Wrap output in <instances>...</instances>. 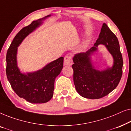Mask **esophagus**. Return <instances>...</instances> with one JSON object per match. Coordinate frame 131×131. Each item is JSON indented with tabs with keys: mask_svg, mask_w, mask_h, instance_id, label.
<instances>
[{
	"mask_svg": "<svg viewBox=\"0 0 131 131\" xmlns=\"http://www.w3.org/2000/svg\"><path fill=\"white\" fill-rule=\"evenodd\" d=\"M64 64L65 66H71L72 64V58L70 55H67L64 57Z\"/></svg>",
	"mask_w": 131,
	"mask_h": 131,
	"instance_id": "1",
	"label": "esophagus"
}]
</instances>
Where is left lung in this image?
<instances>
[{
    "mask_svg": "<svg viewBox=\"0 0 131 131\" xmlns=\"http://www.w3.org/2000/svg\"><path fill=\"white\" fill-rule=\"evenodd\" d=\"M100 44L106 46L114 60L113 67L103 71L94 69L90 57ZM73 60V81L77 92L82 96L99 99L107 95L117 86L122 76V55L117 37L105 23L103 24L94 46L86 52L76 54Z\"/></svg>",
    "mask_w": 131,
    "mask_h": 131,
    "instance_id": "8db88e82",
    "label": "left lung"
}]
</instances>
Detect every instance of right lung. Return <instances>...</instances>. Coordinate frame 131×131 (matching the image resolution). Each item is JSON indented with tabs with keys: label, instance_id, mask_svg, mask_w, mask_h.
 <instances>
[{
	"label": "right lung",
	"instance_id": "right-lung-1",
	"mask_svg": "<svg viewBox=\"0 0 131 131\" xmlns=\"http://www.w3.org/2000/svg\"><path fill=\"white\" fill-rule=\"evenodd\" d=\"M49 16L33 21L23 28L14 37L6 53V73L8 81L19 97L31 103H47L52 98L55 80L63 67L64 58L60 57L36 72L23 74L17 67V47L27 36L42 24L43 19Z\"/></svg>",
	"mask_w": 131,
	"mask_h": 131
}]
</instances>
